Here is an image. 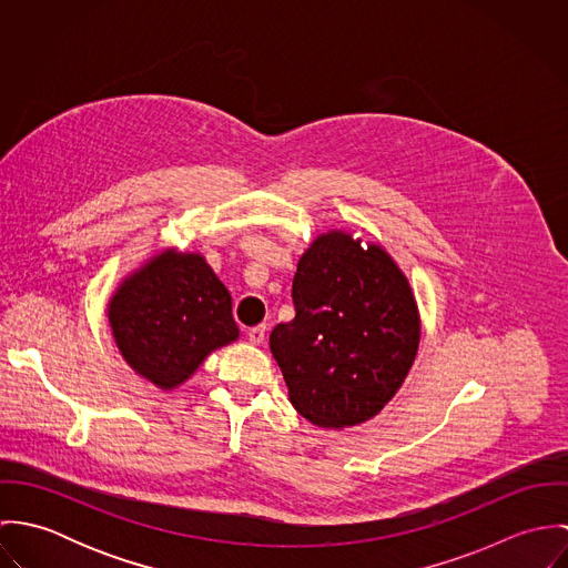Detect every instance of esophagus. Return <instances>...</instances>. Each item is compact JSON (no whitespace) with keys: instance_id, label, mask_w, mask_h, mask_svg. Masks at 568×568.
<instances>
[{"instance_id":"34e87169","label":"esophagus","mask_w":568,"mask_h":568,"mask_svg":"<svg viewBox=\"0 0 568 568\" xmlns=\"http://www.w3.org/2000/svg\"><path fill=\"white\" fill-rule=\"evenodd\" d=\"M264 332H266V325H253V327H248L246 336H248V341H251L253 345H260V343L264 341Z\"/></svg>"}]
</instances>
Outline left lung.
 Returning a JSON list of instances; mask_svg holds the SVG:
<instances>
[{"label": "left lung", "mask_w": 568, "mask_h": 568, "mask_svg": "<svg viewBox=\"0 0 568 568\" xmlns=\"http://www.w3.org/2000/svg\"><path fill=\"white\" fill-rule=\"evenodd\" d=\"M295 317L271 332L291 405L324 428L367 422L415 361L419 315L405 273L378 246L322 234L297 262Z\"/></svg>", "instance_id": "8db88e82"}]
</instances>
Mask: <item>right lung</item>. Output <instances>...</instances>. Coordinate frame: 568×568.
Instances as JSON below:
<instances>
[{"instance_id":"right-lung-1","label":"right lung","mask_w":568,"mask_h":568,"mask_svg":"<svg viewBox=\"0 0 568 568\" xmlns=\"http://www.w3.org/2000/svg\"><path fill=\"white\" fill-rule=\"evenodd\" d=\"M124 361L160 389L185 383L214 349L239 338L232 295L199 253L163 251L109 302Z\"/></svg>"}]
</instances>
